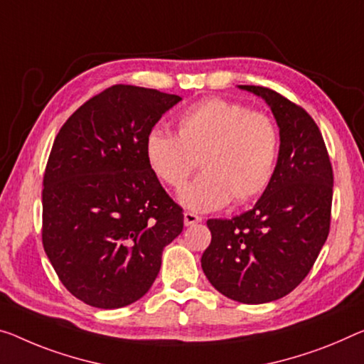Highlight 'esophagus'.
<instances>
[{
	"label": "esophagus",
	"instance_id": "esophagus-1",
	"mask_svg": "<svg viewBox=\"0 0 364 364\" xmlns=\"http://www.w3.org/2000/svg\"><path fill=\"white\" fill-rule=\"evenodd\" d=\"M200 221H201V218L198 215L190 213V211H186V213H183V225H186V226H193Z\"/></svg>",
	"mask_w": 364,
	"mask_h": 364
}]
</instances>
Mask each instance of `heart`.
Returning <instances> with one entry per match:
<instances>
[{
    "label": "heart",
    "mask_w": 364,
    "mask_h": 364,
    "mask_svg": "<svg viewBox=\"0 0 364 364\" xmlns=\"http://www.w3.org/2000/svg\"><path fill=\"white\" fill-rule=\"evenodd\" d=\"M278 148L279 135L270 117L226 99H206L182 112L177 135L154 128L144 139L151 172L171 188L186 183L198 159L201 174L178 197L197 213L264 192L275 172Z\"/></svg>",
    "instance_id": "heart-1"
}]
</instances>
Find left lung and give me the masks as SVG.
<instances>
[{"label": "left lung", "mask_w": 364, "mask_h": 364, "mask_svg": "<svg viewBox=\"0 0 364 364\" xmlns=\"http://www.w3.org/2000/svg\"><path fill=\"white\" fill-rule=\"evenodd\" d=\"M262 97L279 128L270 183L252 210L208 220L211 242L201 268L226 298L264 304L291 293L314 265L328 236L333 174L326 143L304 109L262 86H239Z\"/></svg>", "instance_id": "obj_1"}]
</instances>
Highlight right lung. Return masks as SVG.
I'll use <instances>...</instances> for the list:
<instances>
[{"mask_svg": "<svg viewBox=\"0 0 364 364\" xmlns=\"http://www.w3.org/2000/svg\"><path fill=\"white\" fill-rule=\"evenodd\" d=\"M176 94L117 85L61 127L43 176L42 242L77 299L119 309L148 293L161 257L183 228L144 156V139Z\"/></svg>", "mask_w": 364, "mask_h": 364, "instance_id": "add662e5", "label": "right lung"}]
</instances>
